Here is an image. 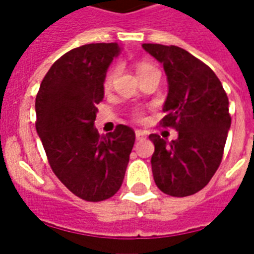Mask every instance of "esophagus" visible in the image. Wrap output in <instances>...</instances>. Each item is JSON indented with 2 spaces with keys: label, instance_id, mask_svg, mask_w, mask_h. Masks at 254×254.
<instances>
[{
  "label": "esophagus",
  "instance_id": "1",
  "mask_svg": "<svg viewBox=\"0 0 254 254\" xmlns=\"http://www.w3.org/2000/svg\"><path fill=\"white\" fill-rule=\"evenodd\" d=\"M145 137H147V133L143 132V130H136V138L137 140H143Z\"/></svg>",
  "mask_w": 254,
  "mask_h": 254
}]
</instances>
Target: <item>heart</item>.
Returning a JSON list of instances; mask_svg holds the SVG:
<instances>
[{"label": "heart", "instance_id": "heart-1", "mask_svg": "<svg viewBox=\"0 0 254 254\" xmlns=\"http://www.w3.org/2000/svg\"><path fill=\"white\" fill-rule=\"evenodd\" d=\"M136 70H137V74L140 76V74L151 72V70H158V69H156L154 65H151L149 63H140L137 65V67H136ZM117 73H118V69H117L116 66L110 67V69L107 70V73H106V76H105V80H103V87H105L106 89H109L111 85H113V81H114V78H116ZM133 118H136V120H141V118H143V113L136 110L134 113H133Z\"/></svg>", "mask_w": 254, "mask_h": 254}]
</instances>
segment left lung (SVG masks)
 <instances>
[{
  "label": "left lung",
  "mask_w": 254,
  "mask_h": 254,
  "mask_svg": "<svg viewBox=\"0 0 254 254\" xmlns=\"http://www.w3.org/2000/svg\"><path fill=\"white\" fill-rule=\"evenodd\" d=\"M163 64L169 95L160 120L178 138L170 143L149 134L155 151L151 158L156 187L173 197H187L207 187L223 158L231 117L229 98L211 67L178 46L144 43Z\"/></svg>",
  "instance_id": "8db88e82"
}]
</instances>
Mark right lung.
Listing matches in <instances>:
<instances>
[{
  "mask_svg": "<svg viewBox=\"0 0 254 254\" xmlns=\"http://www.w3.org/2000/svg\"><path fill=\"white\" fill-rule=\"evenodd\" d=\"M118 53L117 43L72 49L53 64L36 95V132L49 165L85 201H103L120 190L136 138L127 125L106 136L94 127L106 72Z\"/></svg>",
  "mask_w": 254,
  "mask_h": 254,
  "instance_id": "add662e5",
  "label": "right lung"
}]
</instances>
